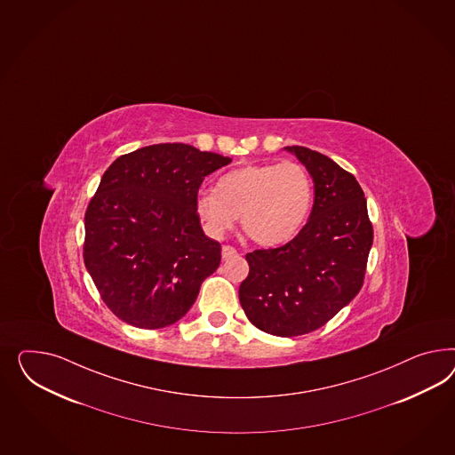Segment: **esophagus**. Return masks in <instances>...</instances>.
<instances>
[{"label":"esophagus","mask_w":455,"mask_h":455,"mask_svg":"<svg viewBox=\"0 0 455 455\" xmlns=\"http://www.w3.org/2000/svg\"><path fill=\"white\" fill-rule=\"evenodd\" d=\"M221 254L222 259L228 260L234 258V256H237V251L233 246H224L222 247Z\"/></svg>","instance_id":"34e87169"}]
</instances>
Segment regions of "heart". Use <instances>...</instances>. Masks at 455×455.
<instances>
[{
    "label": "heart",
    "mask_w": 455,
    "mask_h": 455,
    "mask_svg": "<svg viewBox=\"0 0 455 455\" xmlns=\"http://www.w3.org/2000/svg\"><path fill=\"white\" fill-rule=\"evenodd\" d=\"M312 181L294 161L246 164L224 172L216 189L196 196V216L204 231L220 239L241 216V228L259 246H277L292 239L307 220Z\"/></svg>",
    "instance_id": "heart-1"
}]
</instances>
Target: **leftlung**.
I'll return each mask as SVG.
<instances>
[{
    "label": "left lung",
    "instance_id": "1",
    "mask_svg": "<svg viewBox=\"0 0 455 455\" xmlns=\"http://www.w3.org/2000/svg\"><path fill=\"white\" fill-rule=\"evenodd\" d=\"M284 149L311 174V216L284 246L247 254L239 300L258 329L294 338L323 327L357 296L374 234L351 172L309 148Z\"/></svg>",
    "mask_w": 455,
    "mask_h": 455
}]
</instances>
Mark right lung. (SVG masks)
<instances>
[{
  "label": "right lung",
  "instance_id": "add662e5",
  "mask_svg": "<svg viewBox=\"0 0 455 455\" xmlns=\"http://www.w3.org/2000/svg\"><path fill=\"white\" fill-rule=\"evenodd\" d=\"M233 159L191 144L136 149L106 169L84 216V264L104 304L140 329L178 323L203 281L220 267L221 244L196 216L201 182Z\"/></svg>",
  "mask_w": 455,
  "mask_h": 455
}]
</instances>
